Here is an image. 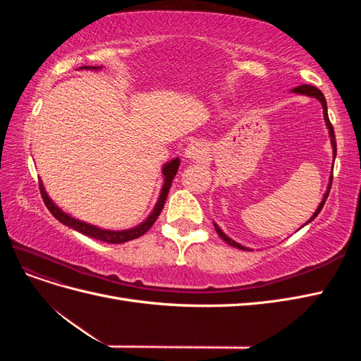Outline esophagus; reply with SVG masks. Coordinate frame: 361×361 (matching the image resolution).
I'll return each instance as SVG.
<instances>
[{"instance_id":"1","label":"esophagus","mask_w":361,"mask_h":361,"mask_svg":"<svg viewBox=\"0 0 361 361\" xmlns=\"http://www.w3.org/2000/svg\"><path fill=\"white\" fill-rule=\"evenodd\" d=\"M183 155L187 159H200L203 158L204 155V146L203 143H200V141H192L191 145H188L187 147H185V152Z\"/></svg>"}]
</instances>
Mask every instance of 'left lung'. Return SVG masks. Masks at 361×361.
Wrapping results in <instances>:
<instances>
[{"instance_id": "8db88e82", "label": "left lung", "mask_w": 361, "mask_h": 361, "mask_svg": "<svg viewBox=\"0 0 361 361\" xmlns=\"http://www.w3.org/2000/svg\"><path fill=\"white\" fill-rule=\"evenodd\" d=\"M292 93H298V94H304V96H310V97H314V99H318L319 102H321V105H322V110H324V120H325V125H326V129H329V135H330V141H331V147H333V161L336 159V152H337V149H336V135H334V129H333V125L330 123V118H329V110H326V101H325V97H324V94H322V92L319 90V89H316V87H313V85H307V84H302V85H298V87H295V89H292ZM331 182H333V171H331V174H330V180H329V187H326V191H325V194H324V197H322V200H321V203H319V206L316 207V211H314V214L310 216V220L305 223V224H309L310 221H313L316 216H318V214L321 212V209L324 207V203H325V200H326V197H329V192H330V188H331ZM304 224V226H305ZM214 227H215V231H216V233L221 236V239L223 241H226L228 245H232V247H236V248H239V250H247V251H251V248H248V247H244V245H241V244H238L236 241H233L232 238H228L220 227H218V224L216 223H214Z\"/></svg>"}]
</instances>
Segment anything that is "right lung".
I'll use <instances>...</instances> for the list:
<instances>
[{
	"mask_svg": "<svg viewBox=\"0 0 361 361\" xmlns=\"http://www.w3.org/2000/svg\"><path fill=\"white\" fill-rule=\"evenodd\" d=\"M80 69H85V71H101L102 66H82ZM179 164H180V159L179 158H174L169 162H166L162 166V176H164V183H162V188H161V192H159V197H158V202L155 203L154 209H152V212L149 214V216L146 218V220L143 223H140L138 226L135 227H130V228H125V231H108V228H102V227H97L94 224H90V223H85V221H81L78 220V218H75L72 215H69L68 212L61 211V207H59L56 203L52 202V199L48 195L45 187H43V182L39 179V185H40V194L43 197V202H45L47 207L49 209V212L57 218V220L68 226L71 228H73V231L80 232L85 236H90V238H94V239H99V241L102 243H108V244H123V243H128L130 241V239H135V238H140L141 235H145L149 228L154 226V223L157 221V218L159 216L162 207H164V203H166V199H167V194H169V190H170V185H171V180L174 179V176H176L178 173V169H179Z\"/></svg>",
	"mask_w": 361,
	"mask_h": 361,
	"instance_id": "right-lung-1",
	"label": "right lung"
}]
</instances>
